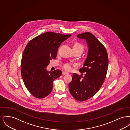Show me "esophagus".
<instances>
[{
	"label": "esophagus",
	"mask_w": 130,
	"mask_h": 130,
	"mask_svg": "<svg viewBox=\"0 0 130 130\" xmlns=\"http://www.w3.org/2000/svg\"><path fill=\"white\" fill-rule=\"evenodd\" d=\"M68 74V73L67 72H62V74H63V75H65V74Z\"/></svg>",
	"instance_id": "obj_1"
}]
</instances>
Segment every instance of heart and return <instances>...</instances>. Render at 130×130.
<instances>
[{
    "mask_svg": "<svg viewBox=\"0 0 130 130\" xmlns=\"http://www.w3.org/2000/svg\"><path fill=\"white\" fill-rule=\"evenodd\" d=\"M73 48L80 49L82 51H83V46L81 44L78 43L74 44ZM76 66V64H73V63H67L63 66V68L65 70L70 71L72 70L73 67H75Z\"/></svg>",
    "mask_w": 130,
    "mask_h": 130,
    "instance_id": "heart-1",
    "label": "heart"
}]
</instances>
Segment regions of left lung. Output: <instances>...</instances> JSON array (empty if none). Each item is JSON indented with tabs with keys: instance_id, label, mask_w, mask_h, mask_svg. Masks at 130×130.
Segmentation results:
<instances>
[{
	"instance_id": "1",
	"label": "left lung",
	"mask_w": 130,
	"mask_h": 130,
	"mask_svg": "<svg viewBox=\"0 0 130 130\" xmlns=\"http://www.w3.org/2000/svg\"><path fill=\"white\" fill-rule=\"evenodd\" d=\"M86 41L88 53L83 67L79 70L83 75L74 74L72 80L69 84L70 92L75 99L84 101L97 93L102 86L107 74L108 66V57L103 45L94 36L86 32L76 36Z\"/></svg>"
}]
</instances>
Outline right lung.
Returning a JSON list of instances; mask_svg holds the SVG:
<instances>
[{"label":"right lung","instance_id":"obj_1","mask_svg":"<svg viewBox=\"0 0 130 130\" xmlns=\"http://www.w3.org/2000/svg\"><path fill=\"white\" fill-rule=\"evenodd\" d=\"M71 35L46 32L35 37L27 44L21 63V74L26 88L35 97L43 99L51 92L53 81L62 72L47 70L50 61L56 59L57 50Z\"/></svg>","mask_w":130,"mask_h":130}]
</instances>
